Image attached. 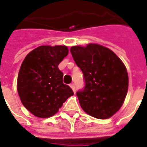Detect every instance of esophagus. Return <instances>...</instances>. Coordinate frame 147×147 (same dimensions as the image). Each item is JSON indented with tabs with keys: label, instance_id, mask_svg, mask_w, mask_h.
<instances>
[{
	"label": "esophagus",
	"instance_id": "1",
	"mask_svg": "<svg viewBox=\"0 0 147 147\" xmlns=\"http://www.w3.org/2000/svg\"><path fill=\"white\" fill-rule=\"evenodd\" d=\"M70 87H71V89L73 90L74 92H76V86H75V84H71V85H70Z\"/></svg>",
	"mask_w": 147,
	"mask_h": 147
}]
</instances>
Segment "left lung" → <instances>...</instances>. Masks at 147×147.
<instances>
[{
  "label": "left lung",
  "mask_w": 147,
  "mask_h": 147,
  "mask_svg": "<svg viewBox=\"0 0 147 147\" xmlns=\"http://www.w3.org/2000/svg\"><path fill=\"white\" fill-rule=\"evenodd\" d=\"M70 51L86 83L76 92L82 109L95 118H110L121 108L128 91L124 64L113 51L100 45L72 46Z\"/></svg>",
  "instance_id": "left-lung-1"
}]
</instances>
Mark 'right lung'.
I'll use <instances>...</instances> for the list:
<instances>
[{"label": "right lung", "mask_w": 147, "mask_h": 147, "mask_svg": "<svg viewBox=\"0 0 147 147\" xmlns=\"http://www.w3.org/2000/svg\"><path fill=\"white\" fill-rule=\"evenodd\" d=\"M68 54L66 46H39L28 54L21 64L18 92L22 104L34 116L51 117L74 95L63 83V73L58 68Z\"/></svg>", "instance_id": "1"}]
</instances>
